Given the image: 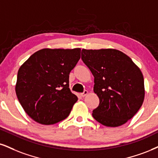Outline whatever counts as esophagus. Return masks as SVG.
<instances>
[{
  "instance_id": "34e87169",
  "label": "esophagus",
  "mask_w": 158,
  "mask_h": 158,
  "mask_svg": "<svg viewBox=\"0 0 158 158\" xmlns=\"http://www.w3.org/2000/svg\"><path fill=\"white\" fill-rule=\"evenodd\" d=\"M87 94H88V91L85 90L84 91H83V93H81V97H84L86 96Z\"/></svg>"
}]
</instances>
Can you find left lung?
Returning <instances> with one entry per match:
<instances>
[{
	"label": "left lung",
	"mask_w": 158,
	"mask_h": 158,
	"mask_svg": "<svg viewBox=\"0 0 158 158\" xmlns=\"http://www.w3.org/2000/svg\"><path fill=\"white\" fill-rule=\"evenodd\" d=\"M81 58L94 75V91L100 99L93 117L107 127L125 124L144 100L141 70L129 56L115 49H83Z\"/></svg>",
	"instance_id": "8db88e82"
}]
</instances>
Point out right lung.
<instances>
[{"label": "right lung", "mask_w": 158, "mask_h": 158, "mask_svg": "<svg viewBox=\"0 0 158 158\" xmlns=\"http://www.w3.org/2000/svg\"><path fill=\"white\" fill-rule=\"evenodd\" d=\"M81 58V49H44L19 67L15 87L19 103L35 122L50 125L69 116L77 97L69 77Z\"/></svg>", "instance_id": "1"}]
</instances>
